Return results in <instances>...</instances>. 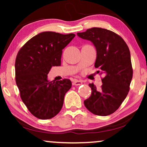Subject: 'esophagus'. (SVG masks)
I'll return each mask as SVG.
<instances>
[{"mask_svg":"<svg viewBox=\"0 0 147 147\" xmlns=\"http://www.w3.org/2000/svg\"><path fill=\"white\" fill-rule=\"evenodd\" d=\"M82 84V82L80 81V80H75L73 82V85H74V86H80V85H81Z\"/></svg>","mask_w":147,"mask_h":147,"instance_id":"esophagus-1","label":"esophagus"}]
</instances>
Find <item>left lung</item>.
I'll return each instance as SVG.
<instances>
[{"label":"left lung","instance_id":"left-lung-1","mask_svg":"<svg viewBox=\"0 0 147 147\" xmlns=\"http://www.w3.org/2000/svg\"><path fill=\"white\" fill-rule=\"evenodd\" d=\"M78 35L93 43L97 51L94 66L104 76L100 88L89 84L92 94L84 105L95 115H110L118 109L130 90L133 70L129 48L120 35L102 28L88 29Z\"/></svg>","mask_w":147,"mask_h":147}]
</instances>
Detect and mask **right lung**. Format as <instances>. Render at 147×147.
<instances>
[{
  "mask_svg": "<svg viewBox=\"0 0 147 147\" xmlns=\"http://www.w3.org/2000/svg\"><path fill=\"white\" fill-rule=\"evenodd\" d=\"M76 35L43 32L29 39L18 52L15 81L22 101L34 116L47 120L57 115L71 87L68 79L49 81L52 66L61 65L62 49Z\"/></svg>",
  "mask_w": 147,
  "mask_h": 147,
  "instance_id": "right-lung-1",
  "label": "right lung"
}]
</instances>
